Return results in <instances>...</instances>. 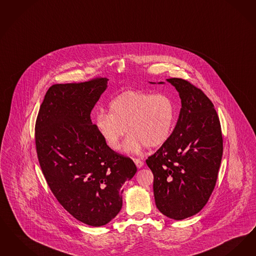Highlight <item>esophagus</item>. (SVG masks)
<instances>
[{
	"label": "esophagus",
	"mask_w": 256,
	"mask_h": 256,
	"mask_svg": "<svg viewBox=\"0 0 256 256\" xmlns=\"http://www.w3.org/2000/svg\"><path fill=\"white\" fill-rule=\"evenodd\" d=\"M134 163H135L136 166H137L138 168H141L144 166L143 161H142V160H140V159H134Z\"/></svg>",
	"instance_id": "esophagus-1"
}]
</instances>
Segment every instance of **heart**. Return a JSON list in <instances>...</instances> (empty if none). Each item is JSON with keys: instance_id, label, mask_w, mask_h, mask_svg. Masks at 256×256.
<instances>
[{"instance_id": "obj_1", "label": "heart", "mask_w": 256, "mask_h": 256, "mask_svg": "<svg viewBox=\"0 0 256 256\" xmlns=\"http://www.w3.org/2000/svg\"><path fill=\"white\" fill-rule=\"evenodd\" d=\"M176 106L166 93L128 90L108 104V113L99 112L95 126L104 144L112 150L121 148L126 128L130 133L124 150L138 154L144 146L157 148L166 143L174 132Z\"/></svg>"}]
</instances>
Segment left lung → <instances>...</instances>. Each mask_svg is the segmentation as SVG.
I'll list each match as a JSON object with an SVG mask.
<instances>
[{"label": "left lung", "mask_w": 256, "mask_h": 256, "mask_svg": "<svg viewBox=\"0 0 256 256\" xmlns=\"http://www.w3.org/2000/svg\"><path fill=\"white\" fill-rule=\"evenodd\" d=\"M166 81L179 92L182 108L168 140L146 162L154 174L157 208L183 220L199 212L214 190L223 137L214 106L204 92L180 78Z\"/></svg>", "instance_id": "8db88e82"}]
</instances>
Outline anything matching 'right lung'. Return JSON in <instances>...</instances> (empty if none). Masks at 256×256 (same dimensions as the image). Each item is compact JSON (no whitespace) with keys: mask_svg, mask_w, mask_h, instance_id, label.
Here are the masks:
<instances>
[{"mask_svg":"<svg viewBox=\"0 0 256 256\" xmlns=\"http://www.w3.org/2000/svg\"><path fill=\"white\" fill-rule=\"evenodd\" d=\"M106 78L48 88L35 124L42 172L58 202L86 225L101 226L122 208V186L137 168L110 148L90 119Z\"/></svg>","mask_w":256,"mask_h":256,"instance_id":"add662e5","label":"right lung"}]
</instances>
